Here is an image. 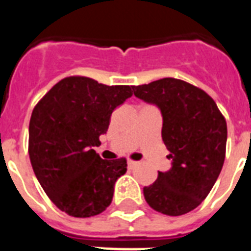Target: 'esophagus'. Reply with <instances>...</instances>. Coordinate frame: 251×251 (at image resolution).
Listing matches in <instances>:
<instances>
[{
	"label": "esophagus",
	"mask_w": 251,
	"mask_h": 251,
	"mask_svg": "<svg viewBox=\"0 0 251 251\" xmlns=\"http://www.w3.org/2000/svg\"><path fill=\"white\" fill-rule=\"evenodd\" d=\"M138 165V161H133V160H129L127 161V167L129 168H134Z\"/></svg>",
	"instance_id": "obj_1"
}]
</instances>
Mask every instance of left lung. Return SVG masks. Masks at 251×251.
<instances>
[{
    "label": "left lung",
    "instance_id": "1",
    "mask_svg": "<svg viewBox=\"0 0 251 251\" xmlns=\"http://www.w3.org/2000/svg\"><path fill=\"white\" fill-rule=\"evenodd\" d=\"M134 95L159 108L161 137L172 167L143 187L150 207L169 216L187 214L206 198L222 172L226 122L216 102L198 87L164 78L133 87Z\"/></svg>",
    "mask_w": 251,
    "mask_h": 251
}]
</instances>
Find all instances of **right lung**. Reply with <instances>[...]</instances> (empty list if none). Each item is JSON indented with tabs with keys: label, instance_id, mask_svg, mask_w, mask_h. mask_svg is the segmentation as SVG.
Wrapping results in <instances>:
<instances>
[{
	"label": "right lung",
	"instance_id": "1",
	"mask_svg": "<svg viewBox=\"0 0 251 251\" xmlns=\"http://www.w3.org/2000/svg\"><path fill=\"white\" fill-rule=\"evenodd\" d=\"M133 87L106 86L69 76L41 99L29 121L28 153L41 187L61 211L74 218L101 214L125 159L102 160L92 147L106 134L110 116L131 98Z\"/></svg>",
	"mask_w": 251,
	"mask_h": 251
}]
</instances>
